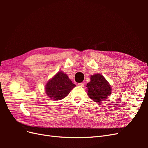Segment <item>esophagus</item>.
Instances as JSON below:
<instances>
[{
  "mask_svg": "<svg viewBox=\"0 0 148 148\" xmlns=\"http://www.w3.org/2000/svg\"><path fill=\"white\" fill-rule=\"evenodd\" d=\"M78 86H82V87H83V86H84V84L83 83H78Z\"/></svg>",
  "mask_w": 148,
  "mask_h": 148,
  "instance_id": "esophagus-1",
  "label": "esophagus"
}]
</instances>
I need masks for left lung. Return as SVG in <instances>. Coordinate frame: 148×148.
Instances as JSON below:
<instances>
[{
  "mask_svg": "<svg viewBox=\"0 0 148 148\" xmlns=\"http://www.w3.org/2000/svg\"><path fill=\"white\" fill-rule=\"evenodd\" d=\"M88 95L95 102L104 101L112 91L111 87L102 75L97 73L91 77V81L87 84Z\"/></svg>",
  "mask_w": 148,
  "mask_h": 148,
  "instance_id": "8db88e82",
  "label": "left lung"
}]
</instances>
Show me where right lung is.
<instances>
[{
    "label": "right lung",
    "instance_id": "right-lung-1",
    "mask_svg": "<svg viewBox=\"0 0 148 148\" xmlns=\"http://www.w3.org/2000/svg\"><path fill=\"white\" fill-rule=\"evenodd\" d=\"M76 85L71 82L68 76L64 73L58 72L46 86L47 96L52 100H61L69 95Z\"/></svg>",
    "mask_w": 148,
    "mask_h": 148
}]
</instances>
